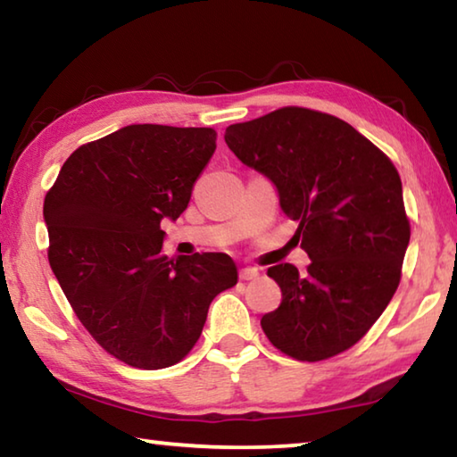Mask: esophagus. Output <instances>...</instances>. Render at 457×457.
Returning a JSON list of instances; mask_svg holds the SVG:
<instances>
[{
    "mask_svg": "<svg viewBox=\"0 0 457 457\" xmlns=\"http://www.w3.org/2000/svg\"><path fill=\"white\" fill-rule=\"evenodd\" d=\"M239 278H242V280H256V278H260V270L252 268V266H245V268L239 270Z\"/></svg>",
    "mask_w": 457,
    "mask_h": 457,
    "instance_id": "esophagus-1",
    "label": "esophagus"
}]
</instances>
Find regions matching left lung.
<instances>
[{"instance_id":"8db88e82","label":"left lung","mask_w":457,"mask_h":457,"mask_svg":"<svg viewBox=\"0 0 457 457\" xmlns=\"http://www.w3.org/2000/svg\"><path fill=\"white\" fill-rule=\"evenodd\" d=\"M226 143L274 185L311 258L268 270L282 290L262 316L270 343L311 362L351 349L399 286L411 234L397 169L349 122L298 106L229 125Z\"/></svg>"}]
</instances>
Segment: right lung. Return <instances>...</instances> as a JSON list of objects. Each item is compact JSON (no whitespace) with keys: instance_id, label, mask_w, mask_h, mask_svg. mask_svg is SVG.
Listing matches in <instances>:
<instances>
[{"instance_id":"add662e5","label":"right lung","mask_w":457,"mask_h":457,"mask_svg":"<svg viewBox=\"0 0 457 457\" xmlns=\"http://www.w3.org/2000/svg\"><path fill=\"white\" fill-rule=\"evenodd\" d=\"M213 151V129L129 125L76 149L46 195L52 272L92 338L130 367L179 362L212 300L237 284L228 253L161 252V221L187 210Z\"/></svg>"}]
</instances>
